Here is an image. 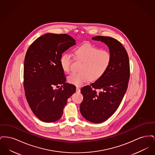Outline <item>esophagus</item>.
Segmentation results:
<instances>
[{
  "label": "esophagus",
  "mask_w": 155,
  "mask_h": 155,
  "mask_svg": "<svg viewBox=\"0 0 155 155\" xmlns=\"http://www.w3.org/2000/svg\"><path fill=\"white\" fill-rule=\"evenodd\" d=\"M76 89H77V92H80V88L79 87H77Z\"/></svg>",
  "instance_id": "obj_1"
}]
</instances>
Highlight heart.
Here are the masks:
<instances>
[{
	"label": "heart",
	"instance_id": "heart-1",
	"mask_svg": "<svg viewBox=\"0 0 155 155\" xmlns=\"http://www.w3.org/2000/svg\"><path fill=\"white\" fill-rule=\"evenodd\" d=\"M74 58L82 62L80 73H73L68 77L70 84L81 86L88 81H96L101 78L110 66L111 61L110 53L91 44H85L77 48L74 52ZM73 59L69 53H63L60 59V63L63 70L69 73Z\"/></svg>",
	"mask_w": 155,
	"mask_h": 155
}]
</instances>
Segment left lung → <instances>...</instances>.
Segmentation results:
<instances>
[{
    "label": "left lung",
    "instance_id": "1",
    "mask_svg": "<svg viewBox=\"0 0 155 155\" xmlns=\"http://www.w3.org/2000/svg\"><path fill=\"white\" fill-rule=\"evenodd\" d=\"M92 39L101 41L109 47L111 61L101 78L81 88L84 98L80 112L89 121L100 123L110 117L123 100L130 79V63L125 48L117 39L103 36Z\"/></svg>",
    "mask_w": 155,
    "mask_h": 155
}]
</instances>
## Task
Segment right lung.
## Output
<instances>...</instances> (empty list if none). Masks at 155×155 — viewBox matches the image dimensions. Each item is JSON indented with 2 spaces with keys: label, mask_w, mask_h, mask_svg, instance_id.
Listing matches in <instances>:
<instances>
[{
  "label": "right lung",
  "mask_w": 155,
  "mask_h": 155,
  "mask_svg": "<svg viewBox=\"0 0 155 155\" xmlns=\"http://www.w3.org/2000/svg\"><path fill=\"white\" fill-rule=\"evenodd\" d=\"M75 45L66 34H46L28 48L24 64V88L34 114L42 121L54 122L61 118L68 98L76 87L66 82L60 59Z\"/></svg>",
  "instance_id": "add662e5"
}]
</instances>
